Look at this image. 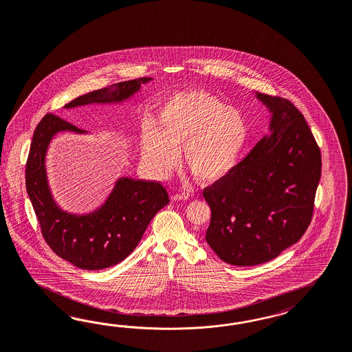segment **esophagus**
<instances>
[{
	"label": "esophagus",
	"mask_w": 352,
	"mask_h": 352,
	"mask_svg": "<svg viewBox=\"0 0 352 352\" xmlns=\"http://www.w3.org/2000/svg\"><path fill=\"white\" fill-rule=\"evenodd\" d=\"M188 197H190V195L187 192H178L171 196V199L174 201H184V200H188Z\"/></svg>",
	"instance_id": "34e87169"
}]
</instances>
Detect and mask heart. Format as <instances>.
<instances>
[{"label": "heart", "instance_id": "1", "mask_svg": "<svg viewBox=\"0 0 352 352\" xmlns=\"http://www.w3.org/2000/svg\"><path fill=\"white\" fill-rule=\"evenodd\" d=\"M249 135L241 111L201 90H183L166 96L156 108V124L143 125L140 159L157 177L170 173L179 160L203 182L222 179L234 170Z\"/></svg>", "mask_w": 352, "mask_h": 352}]
</instances>
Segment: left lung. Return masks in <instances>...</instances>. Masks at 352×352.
<instances>
[{
  "instance_id": "1",
  "label": "left lung",
  "mask_w": 352,
  "mask_h": 352,
  "mask_svg": "<svg viewBox=\"0 0 352 352\" xmlns=\"http://www.w3.org/2000/svg\"><path fill=\"white\" fill-rule=\"evenodd\" d=\"M256 96L271 112V134L203 192L212 210L205 240L234 266L265 263L298 241L321 177L319 146L297 107L285 98Z\"/></svg>"
}]
</instances>
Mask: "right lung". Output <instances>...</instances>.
Listing matches in <instances>:
<instances>
[{"label": "right lung", "mask_w": 352, "mask_h": 352, "mask_svg": "<svg viewBox=\"0 0 352 352\" xmlns=\"http://www.w3.org/2000/svg\"><path fill=\"white\" fill-rule=\"evenodd\" d=\"M151 80L142 77L107 86L76 98L64 108L121 103ZM62 131L86 134L63 118L46 115L34 130L25 166V187L43 239L56 256L78 268L96 271L115 266L135 249L151 219L169 204L168 192L157 182L121 177L94 212H65L54 200L45 166L49 144Z\"/></svg>", "instance_id": "1"}]
</instances>
